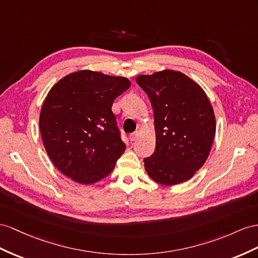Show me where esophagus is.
Wrapping results in <instances>:
<instances>
[{
    "mask_svg": "<svg viewBox=\"0 0 258 258\" xmlns=\"http://www.w3.org/2000/svg\"><path fill=\"white\" fill-rule=\"evenodd\" d=\"M140 134H141V132H140V131H136L135 133H133V134H131V135H130V140H131V141H135L136 138H137L138 136H140Z\"/></svg>",
    "mask_w": 258,
    "mask_h": 258,
    "instance_id": "esophagus-1",
    "label": "esophagus"
}]
</instances>
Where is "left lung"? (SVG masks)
Returning a JSON list of instances; mask_svg holds the SVG:
<instances>
[{
  "label": "left lung",
  "mask_w": 258,
  "mask_h": 258,
  "mask_svg": "<svg viewBox=\"0 0 258 258\" xmlns=\"http://www.w3.org/2000/svg\"><path fill=\"white\" fill-rule=\"evenodd\" d=\"M155 117L156 149L144 159L155 182L175 185L200 170L216 133L213 107L200 85L181 72L164 70L136 77Z\"/></svg>",
  "instance_id": "8db88e82"
}]
</instances>
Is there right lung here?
<instances>
[{
  "instance_id": "right-lung-1",
  "label": "right lung",
  "mask_w": 258,
  "mask_h": 258,
  "mask_svg": "<svg viewBox=\"0 0 258 258\" xmlns=\"http://www.w3.org/2000/svg\"><path fill=\"white\" fill-rule=\"evenodd\" d=\"M130 87L125 77L84 70L51 88L39 127L45 151L60 172L86 185L112 172L126 148L112 104Z\"/></svg>"
}]
</instances>
